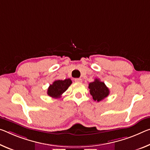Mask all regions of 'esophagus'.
Segmentation results:
<instances>
[{
    "label": "esophagus",
    "mask_w": 150,
    "mask_h": 150,
    "mask_svg": "<svg viewBox=\"0 0 150 150\" xmlns=\"http://www.w3.org/2000/svg\"><path fill=\"white\" fill-rule=\"evenodd\" d=\"M75 81L77 83H81L82 82V79L81 78H76V79H75Z\"/></svg>",
    "instance_id": "obj_1"
}]
</instances>
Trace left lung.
Masks as SVG:
<instances>
[{
  "label": "left lung",
  "mask_w": 150,
  "mask_h": 150,
  "mask_svg": "<svg viewBox=\"0 0 150 150\" xmlns=\"http://www.w3.org/2000/svg\"><path fill=\"white\" fill-rule=\"evenodd\" d=\"M90 94L91 95L94 101H100L108 97L109 90L103 82L99 79H96L93 82L89 84Z\"/></svg>",
  "instance_id": "1"
}]
</instances>
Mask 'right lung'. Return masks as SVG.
Listing matches in <instances>:
<instances>
[{
	"label": "right lung",
	"instance_id": "add662e5",
	"mask_svg": "<svg viewBox=\"0 0 150 150\" xmlns=\"http://www.w3.org/2000/svg\"><path fill=\"white\" fill-rule=\"evenodd\" d=\"M72 81L70 79L54 81L53 84L49 85L47 90V94L53 98H59L61 97V95L68 89Z\"/></svg>",
	"mask_w": 150,
	"mask_h": 150
}]
</instances>
